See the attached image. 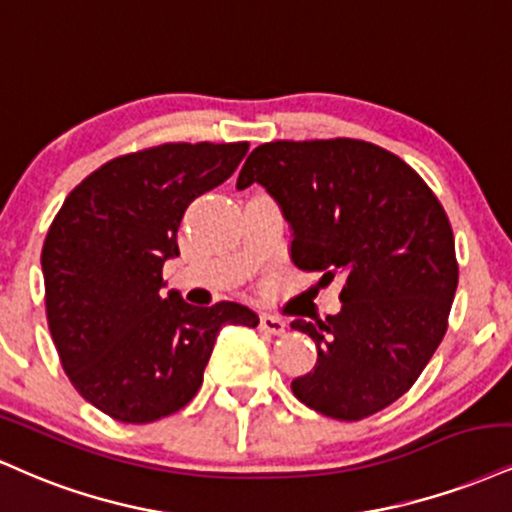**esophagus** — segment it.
<instances>
[{"label": "esophagus", "instance_id": "34e87169", "mask_svg": "<svg viewBox=\"0 0 512 512\" xmlns=\"http://www.w3.org/2000/svg\"><path fill=\"white\" fill-rule=\"evenodd\" d=\"M261 330H266L270 335H282L285 333V321L278 316H270V314H263L261 316Z\"/></svg>", "mask_w": 512, "mask_h": 512}]
</instances>
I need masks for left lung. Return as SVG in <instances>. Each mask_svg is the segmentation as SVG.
Instances as JSON below:
<instances>
[{
  "mask_svg": "<svg viewBox=\"0 0 512 512\" xmlns=\"http://www.w3.org/2000/svg\"><path fill=\"white\" fill-rule=\"evenodd\" d=\"M266 186L292 227V261L342 278V309L292 321L316 342L314 371L292 381L311 410L359 422L402 398L448 330L458 258L446 210L390 150L357 138L258 146L237 189Z\"/></svg>",
  "mask_w": 512,
  "mask_h": 512,
  "instance_id": "left-lung-1",
  "label": "left lung"
}]
</instances>
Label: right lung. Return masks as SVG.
<instances>
[{"mask_svg":"<svg viewBox=\"0 0 512 512\" xmlns=\"http://www.w3.org/2000/svg\"><path fill=\"white\" fill-rule=\"evenodd\" d=\"M249 143H162L119 155L66 196L42 244L45 309L83 400L124 424L179 412L198 393L220 328L258 326L249 306L162 294V266L194 198L220 186Z\"/></svg>","mask_w":512,"mask_h":512,"instance_id":"add662e5","label":"right lung"}]
</instances>
